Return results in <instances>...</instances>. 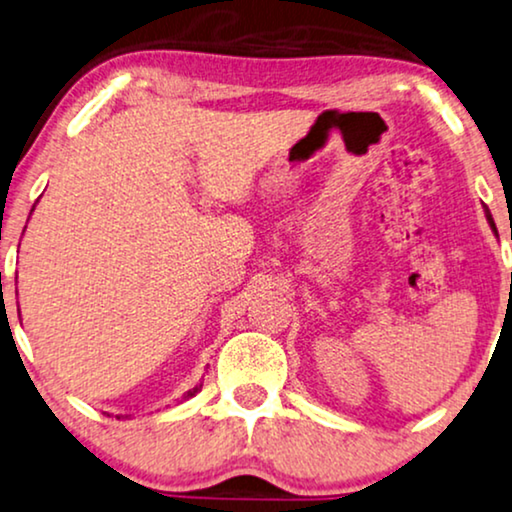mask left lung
<instances>
[{"mask_svg":"<svg viewBox=\"0 0 512 512\" xmlns=\"http://www.w3.org/2000/svg\"><path fill=\"white\" fill-rule=\"evenodd\" d=\"M487 219H489V224H491V217H489V212H487Z\"/></svg>","mask_w":512,"mask_h":512,"instance_id":"1","label":"left lung"}]
</instances>
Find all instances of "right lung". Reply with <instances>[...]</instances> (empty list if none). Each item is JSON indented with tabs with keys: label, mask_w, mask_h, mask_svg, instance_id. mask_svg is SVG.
<instances>
[{
	"label": "right lung",
	"mask_w": 512,
	"mask_h": 512,
	"mask_svg": "<svg viewBox=\"0 0 512 512\" xmlns=\"http://www.w3.org/2000/svg\"><path fill=\"white\" fill-rule=\"evenodd\" d=\"M32 210H35V208H32ZM200 387H203V385H196V387H193V390L186 392V394H184V399H191V397H196V392L200 390ZM118 418H120V416H118Z\"/></svg>",
	"instance_id": "1"
}]
</instances>
